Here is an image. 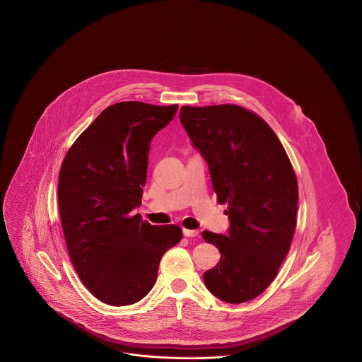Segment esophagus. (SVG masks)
Masks as SVG:
<instances>
[{
  "mask_svg": "<svg viewBox=\"0 0 362 362\" xmlns=\"http://www.w3.org/2000/svg\"><path fill=\"white\" fill-rule=\"evenodd\" d=\"M183 235L186 238H197L199 235V232L195 229H183Z\"/></svg>",
  "mask_w": 362,
  "mask_h": 362,
  "instance_id": "1",
  "label": "esophagus"
}]
</instances>
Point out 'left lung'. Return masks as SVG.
<instances>
[{
    "instance_id": "1",
    "label": "left lung",
    "mask_w": 362,
    "mask_h": 362,
    "mask_svg": "<svg viewBox=\"0 0 362 362\" xmlns=\"http://www.w3.org/2000/svg\"><path fill=\"white\" fill-rule=\"evenodd\" d=\"M179 119L218 201L228 202L226 236L202 232L221 254L204 273L205 285L225 303L250 301L273 282L291 248L298 201L292 164L272 127L239 105H183Z\"/></svg>"
}]
</instances>
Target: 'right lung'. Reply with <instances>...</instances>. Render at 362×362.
Here are the masks:
<instances>
[{
    "instance_id": "1",
    "label": "right lung",
    "mask_w": 362,
    "mask_h": 362,
    "mask_svg": "<svg viewBox=\"0 0 362 362\" xmlns=\"http://www.w3.org/2000/svg\"><path fill=\"white\" fill-rule=\"evenodd\" d=\"M177 104L107 107L76 139L58 180V204L71 263L96 298L123 307L152 291L158 263L182 239L176 225H151L141 205L152 138Z\"/></svg>"
}]
</instances>
